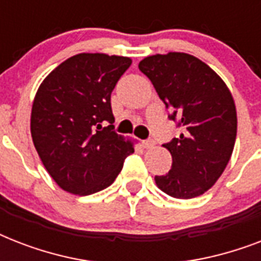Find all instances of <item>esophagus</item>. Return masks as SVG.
Masks as SVG:
<instances>
[{"instance_id": "esophagus-1", "label": "esophagus", "mask_w": 261, "mask_h": 261, "mask_svg": "<svg viewBox=\"0 0 261 261\" xmlns=\"http://www.w3.org/2000/svg\"><path fill=\"white\" fill-rule=\"evenodd\" d=\"M155 142H154V139H145V141H142V146L145 147V149H151V147L154 146Z\"/></svg>"}]
</instances>
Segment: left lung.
I'll return each instance as SVG.
<instances>
[{
  "label": "left lung",
  "instance_id": "8db88e82",
  "mask_svg": "<svg viewBox=\"0 0 261 261\" xmlns=\"http://www.w3.org/2000/svg\"><path fill=\"white\" fill-rule=\"evenodd\" d=\"M138 67L167 107L168 118L182 130L164 143L173 163L167 174L155 176V184L172 198H196L214 186L233 153L237 114L231 93L194 55H151Z\"/></svg>",
  "mask_w": 261,
  "mask_h": 261
}]
</instances>
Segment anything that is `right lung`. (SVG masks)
Listing matches in <instances>:
<instances>
[{"instance_id":"right-lung-1","label":"right lung","mask_w":261,"mask_h":261,"mask_svg":"<svg viewBox=\"0 0 261 261\" xmlns=\"http://www.w3.org/2000/svg\"><path fill=\"white\" fill-rule=\"evenodd\" d=\"M130 65L126 57L79 54L39 87L31 134L43 165L62 190L81 196L104 190L134 151L114 131L111 108V93Z\"/></svg>"}]
</instances>
